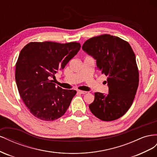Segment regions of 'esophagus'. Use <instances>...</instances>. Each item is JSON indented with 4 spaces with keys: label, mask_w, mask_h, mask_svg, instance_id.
Instances as JSON below:
<instances>
[{
    "label": "esophagus",
    "mask_w": 157,
    "mask_h": 157,
    "mask_svg": "<svg viewBox=\"0 0 157 157\" xmlns=\"http://www.w3.org/2000/svg\"><path fill=\"white\" fill-rule=\"evenodd\" d=\"M77 92L79 93V94H84L87 93V92H86V91H82V90H78Z\"/></svg>",
    "instance_id": "esophagus-1"
}]
</instances>
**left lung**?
I'll return each instance as SVG.
<instances>
[{
	"label": "left lung",
	"instance_id": "obj_1",
	"mask_svg": "<svg viewBox=\"0 0 157 157\" xmlns=\"http://www.w3.org/2000/svg\"><path fill=\"white\" fill-rule=\"evenodd\" d=\"M82 48L96 59L97 67L107 77L109 94L95 93L94 101L89 105L90 111L103 121L118 119L131 107L138 87L134 51L128 42L107 34L87 40Z\"/></svg>",
	"mask_w": 157,
	"mask_h": 157
}]
</instances>
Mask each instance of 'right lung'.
Returning <instances> with one entry per match:
<instances>
[{
    "label": "right lung",
    "mask_w": 157,
    "mask_h": 157,
    "mask_svg": "<svg viewBox=\"0 0 157 157\" xmlns=\"http://www.w3.org/2000/svg\"><path fill=\"white\" fill-rule=\"evenodd\" d=\"M80 48L76 42L46 41L29 42L21 50L16 64V82L23 101L35 117L52 121L67 111L77 91L56 88L51 78Z\"/></svg>",
    "instance_id": "add662e5"
}]
</instances>
